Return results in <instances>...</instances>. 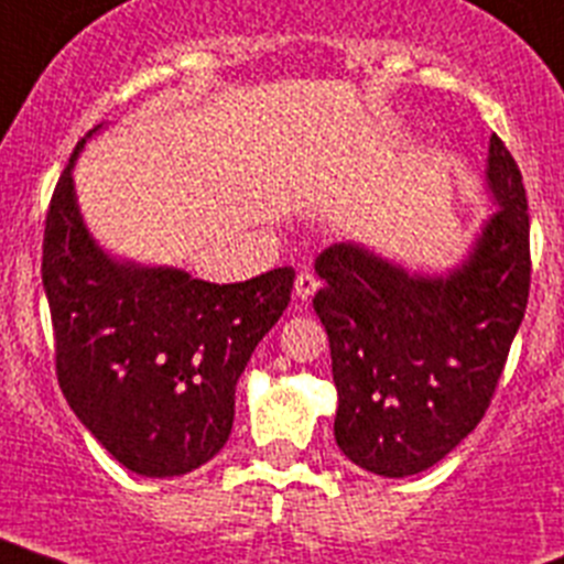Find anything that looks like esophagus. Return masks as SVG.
<instances>
[{
  "label": "esophagus",
  "instance_id": "1",
  "mask_svg": "<svg viewBox=\"0 0 564 564\" xmlns=\"http://www.w3.org/2000/svg\"><path fill=\"white\" fill-rule=\"evenodd\" d=\"M317 286H319V281L314 278V272H308V270L297 272V278H294V294H297L301 301H308V297L317 292Z\"/></svg>",
  "mask_w": 564,
  "mask_h": 564
}]
</instances>
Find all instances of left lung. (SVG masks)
I'll use <instances>...</instances> for the list:
<instances>
[{"instance_id": "8db88e82", "label": "left lung", "mask_w": 564, "mask_h": 564, "mask_svg": "<svg viewBox=\"0 0 564 564\" xmlns=\"http://www.w3.org/2000/svg\"><path fill=\"white\" fill-rule=\"evenodd\" d=\"M486 191L495 213L444 275L410 272L365 245L323 250L314 312L332 345L334 438L362 469L408 478L478 427L531 286L529 199L491 134Z\"/></svg>"}]
</instances>
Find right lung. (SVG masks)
I'll return each instance as SVG.
<instances>
[{
    "label": "right lung",
    "mask_w": 564,
    "mask_h": 564,
    "mask_svg": "<svg viewBox=\"0 0 564 564\" xmlns=\"http://www.w3.org/2000/svg\"><path fill=\"white\" fill-rule=\"evenodd\" d=\"M75 145L50 199L42 281L55 370L69 408L126 469L174 478L227 444L236 384L289 306L294 270L207 283L176 267L120 261L80 216Z\"/></svg>",
    "instance_id": "right-lung-1"
}]
</instances>
